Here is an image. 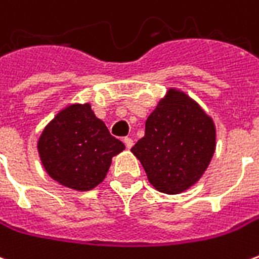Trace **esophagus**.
<instances>
[{"label":"esophagus","instance_id":"1","mask_svg":"<svg viewBox=\"0 0 259 259\" xmlns=\"http://www.w3.org/2000/svg\"><path fill=\"white\" fill-rule=\"evenodd\" d=\"M123 143H124V146L127 147V148H132V147H133V140H132L130 137H124Z\"/></svg>","mask_w":259,"mask_h":259}]
</instances>
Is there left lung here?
<instances>
[{
  "instance_id": "1",
  "label": "left lung",
  "mask_w": 259,
  "mask_h": 259,
  "mask_svg": "<svg viewBox=\"0 0 259 259\" xmlns=\"http://www.w3.org/2000/svg\"><path fill=\"white\" fill-rule=\"evenodd\" d=\"M215 151V126L198 104L169 90L146 122V135L132 147L157 190L178 194L205 172Z\"/></svg>"
}]
</instances>
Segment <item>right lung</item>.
<instances>
[{
	"mask_svg": "<svg viewBox=\"0 0 259 259\" xmlns=\"http://www.w3.org/2000/svg\"><path fill=\"white\" fill-rule=\"evenodd\" d=\"M124 144L111 136L89 104L65 108L38 140V152L48 175L69 189L85 191L100 185L111 159Z\"/></svg>",
	"mask_w": 259,
	"mask_h": 259,
	"instance_id": "right-lung-1",
	"label": "right lung"
}]
</instances>
